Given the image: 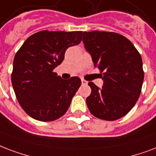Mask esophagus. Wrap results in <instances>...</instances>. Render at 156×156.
Instances as JSON below:
<instances>
[{
    "label": "esophagus",
    "instance_id": "esophagus-1",
    "mask_svg": "<svg viewBox=\"0 0 156 156\" xmlns=\"http://www.w3.org/2000/svg\"><path fill=\"white\" fill-rule=\"evenodd\" d=\"M81 83H82V84H88V82H87L86 80H83V79L81 80Z\"/></svg>",
    "mask_w": 156,
    "mask_h": 156
}]
</instances>
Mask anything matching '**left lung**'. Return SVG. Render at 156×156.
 Here are the masks:
<instances>
[{
    "label": "left lung",
    "instance_id": "1",
    "mask_svg": "<svg viewBox=\"0 0 156 156\" xmlns=\"http://www.w3.org/2000/svg\"><path fill=\"white\" fill-rule=\"evenodd\" d=\"M83 43L101 72L102 89L89 82V112L104 120L124 116L134 107L144 80L142 57L133 43L115 32H83Z\"/></svg>",
    "mask_w": 156,
    "mask_h": 156
}]
</instances>
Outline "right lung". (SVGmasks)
I'll list each match as a JSON object with an SVG mask.
<instances>
[{"label": "right lung", "mask_w": 156, "mask_h": 156, "mask_svg": "<svg viewBox=\"0 0 156 156\" xmlns=\"http://www.w3.org/2000/svg\"><path fill=\"white\" fill-rule=\"evenodd\" d=\"M83 32L41 31L25 41L14 56L12 85L24 112L40 121H53L67 112L81 84L79 77L62 79L54 69L67 48L79 44Z\"/></svg>", "instance_id": "add662e5"}]
</instances>
